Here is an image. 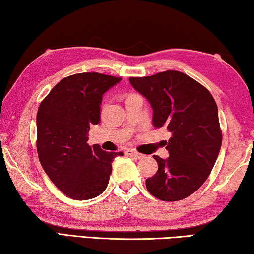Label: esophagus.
<instances>
[{
    "mask_svg": "<svg viewBox=\"0 0 254 254\" xmlns=\"http://www.w3.org/2000/svg\"><path fill=\"white\" fill-rule=\"evenodd\" d=\"M126 154H127V156L134 157V158H136V159H141V158L144 157L142 153L137 152V151H135V150H133V149H127V151H126Z\"/></svg>",
    "mask_w": 254,
    "mask_h": 254,
    "instance_id": "1",
    "label": "esophagus"
}]
</instances>
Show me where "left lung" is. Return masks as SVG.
Wrapping results in <instances>:
<instances>
[{"label":"left lung","instance_id":"obj_1","mask_svg":"<svg viewBox=\"0 0 254 254\" xmlns=\"http://www.w3.org/2000/svg\"><path fill=\"white\" fill-rule=\"evenodd\" d=\"M128 80L151 104L154 127L171 132L166 147L169 157L153 156L158 171L145 180L148 191L165 201L186 198L208 178L220 153L222 131L216 102L207 88L180 71Z\"/></svg>","mask_w":254,"mask_h":254}]
</instances>
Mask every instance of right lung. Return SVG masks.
Wrapping results in <instances>:
<instances>
[{
  "label": "right lung",
  "mask_w": 254,
  "mask_h": 254,
  "mask_svg": "<svg viewBox=\"0 0 254 254\" xmlns=\"http://www.w3.org/2000/svg\"><path fill=\"white\" fill-rule=\"evenodd\" d=\"M122 78L81 72L63 78L40 103L37 151L42 168L60 191L76 200L105 190L112 161L123 152L103 151L87 143L92 124L100 123L102 97Z\"/></svg>",
  "instance_id": "1"
}]
</instances>
